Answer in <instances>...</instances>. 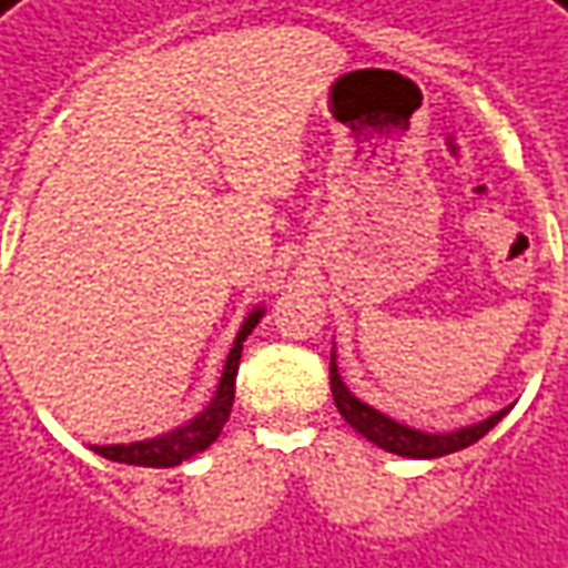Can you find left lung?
Masks as SVG:
<instances>
[{"label": "left lung", "mask_w": 568, "mask_h": 568, "mask_svg": "<svg viewBox=\"0 0 568 568\" xmlns=\"http://www.w3.org/2000/svg\"><path fill=\"white\" fill-rule=\"evenodd\" d=\"M331 393H334L336 410L346 417V424L352 429H358L365 439H371L374 445H381L386 452L402 457H442L452 455V452H460L473 442H479L486 436L491 426L498 424L500 417L507 414V408L491 414L483 424L464 426V429H455V433H420V429H410L405 424H396L393 417H386L381 410H374L365 402L352 396L349 389L339 381V371H336L334 355H331Z\"/></svg>", "instance_id": "8db88e82"}]
</instances>
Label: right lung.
<instances>
[{"instance_id":"add662e5","label":"right lung","mask_w":568,"mask_h":568,"mask_svg":"<svg viewBox=\"0 0 568 568\" xmlns=\"http://www.w3.org/2000/svg\"><path fill=\"white\" fill-rule=\"evenodd\" d=\"M262 308L250 312L246 322L241 324L237 331V339H234L232 352H229V362H225V371H222V381H219V389L213 402L194 417L187 420L185 426L172 429V433H163L158 439H144V442H129V445H92V452L108 460H116V464H135V467H175L182 464L191 455H197L203 448H210L213 442L219 439L222 426L229 420L234 405V377H237V365H241V349H244V339L250 336V331L260 324Z\"/></svg>"}]
</instances>
